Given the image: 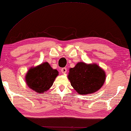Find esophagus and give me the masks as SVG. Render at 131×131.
<instances>
[{
    "mask_svg": "<svg viewBox=\"0 0 131 131\" xmlns=\"http://www.w3.org/2000/svg\"><path fill=\"white\" fill-rule=\"evenodd\" d=\"M61 72L62 73H66V72H67V68L66 67L62 68L61 70Z\"/></svg>",
    "mask_w": 131,
    "mask_h": 131,
    "instance_id": "34e87169",
    "label": "esophagus"
}]
</instances>
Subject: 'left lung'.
<instances>
[{
	"label": "left lung",
	"instance_id": "left-lung-1",
	"mask_svg": "<svg viewBox=\"0 0 131 131\" xmlns=\"http://www.w3.org/2000/svg\"><path fill=\"white\" fill-rule=\"evenodd\" d=\"M71 85L78 94H92L101 88L105 79L104 71L95 64L79 62L70 69L68 76Z\"/></svg>",
	"mask_w": 131,
	"mask_h": 131
}]
</instances>
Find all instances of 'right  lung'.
Segmentation results:
<instances>
[{
	"mask_svg": "<svg viewBox=\"0 0 131 131\" xmlns=\"http://www.w3.org/2000/svg\"><path fill=\"white\" fill-rule=\"evenodd\" d=\"M58 75L57 70L53 69L48 62H44L28 70L26 77V83L36 92L43 93L52 86Z\"/></svg>",
	"mask_w": 131,
	"mask_h": 131,
	"instance_id": "add662e5",
	"label": "right lung"
}]
</instances>
